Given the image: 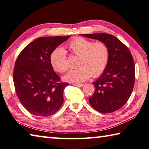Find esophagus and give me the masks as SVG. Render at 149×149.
Here are the masks:
<instances>
[{
    "mask_svg": "<svg viewBox=\"0 0 149 149\" xmlns=\"http://www.w3.org/2000/svg\"><path fill=\"white\" fill-rule=\"evenodd\" d=\"M73 85H74V86H77V87H79L84 86L83 84H75V83H74V84H73Z\"/></svg>",
    "mask_w": 149,
    "mask_h": 149,
    "instance_id": "obj_1",
    "label": "esophagus"
}]
</instances>
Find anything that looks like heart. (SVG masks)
Masks as SVG:
<instances>
[{
    "mask_svg": "<svg viewBox=\"0 0 149 149\" xmlns=\"http://www.w3.org/2000/svg\"><path fill=\"white\" fill-rule=\"evenodd\" d=\"M66 48L73 55L78 56L77 68L70 70L63 76L65 81L81 82L88 79L91 75L100 76L107 68L109 59V49L105 42H94L81 37L73 38L66 45ZM49 61L54 70L59 73L68 70V58L63 48L58 47L49 56Z\"/></svg>",
    "mask_w": 149,
    "mask_h": 149,
    "instance_id": "1",
    "label": "heart"
}]
</instances>
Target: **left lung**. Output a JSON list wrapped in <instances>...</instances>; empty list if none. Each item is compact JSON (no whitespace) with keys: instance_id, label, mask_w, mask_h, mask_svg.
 Returning a JSON list of instances; mask_svg holds the SVG:
<instances>
[{"instance_id":"obj_1","label":"left lung","mask_w":149,"mask_h":149,"mask_svg":"<svg viewBox=\"0 0 149 149\" xmlns=\"http://www.w3.org/2000/svg\"><path fill=\"white\" fill-rule=\"evenodd\" d=\"M107 45L109 59L102 75L93 82L95 92L89 97L90 105L101 113L119 109L127 102L133 91L135 71L131 52L123 42L109 34H84Z\"/></svg>"}]
</instances>
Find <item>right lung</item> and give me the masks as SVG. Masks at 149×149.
<instances>
[{"label": "right lung", "instance_id": "obj_1", "mask_svg": "<svg viewBox=\"0 0 149 149\" xmlns=\"http://www.w3.org/2000/svg\"><path fill=\"white\" fill-rule=\"evenodd\" d=\"M69 37L39 38L27 45L16 58L13 71L15 91L21 104L32 115L50 116L62 105L63 91L68 84L61 81L49 56Z\"/></svg>", "mask_w": 149, "mask_h": 149}]
</instances>
